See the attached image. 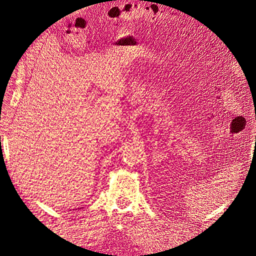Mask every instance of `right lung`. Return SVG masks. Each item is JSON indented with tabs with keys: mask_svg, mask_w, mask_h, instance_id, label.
<instances>
[{
	"mask_svg": "<svg viewBox=\"0 0 256 256\" xmlns=\"http://www.w3.org/2000/svg\"><path fill=\"white\" fill-rule=\"evenodd\" d=\"M78 209H79V208H78ZM80 209H81V208H80Z\"/></svg>",
	"mask_w": 256,
	"mask_h": 256,
	"instance_id": "obj_1",
	"label": "right lung"
}]
</instances>
